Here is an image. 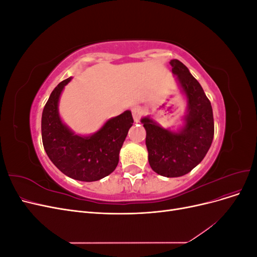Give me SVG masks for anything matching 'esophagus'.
Returning <instances> with one entry per match:
<instances>
[{"instance_id": "esophagus-1", "label": "esophagus", "mask_w": 257, "mask_h": 257, "mask_svg": "<svg viewBox=\"0 0 257 257\" xmlns=\"http://www.w3.org/2000/svg\"><path fill=\"white\" fill-rule=\"evenodd\" d=\"M144 109L141 107H135L132 109V113H133V118L136 123H138L139 120H141V116L144 114Z\"/></svg>"}]
</instances>
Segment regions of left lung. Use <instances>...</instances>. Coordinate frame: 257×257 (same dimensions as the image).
<instances>
[{
  "label": "left lung",
  "instance_id": "obj_1",
  "mask_svg": "<svg viewBox=\"0 0 257 257\" xmlns=\"http://www.w3.org/2000/svg\"><path fill=\"white\" fill-rule=\"evenodd\" d=\"M186 102L182 124L165 128L150 115L142 118L146 130L148 161L153 172L167 178L190 173L211 147L214 122L211 103L189 68L179 60L169 62Z\"/></svg>",
  "mask_w": 257,
  "mask_h": 257
}]
</instances>
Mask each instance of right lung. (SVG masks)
<instances>
[{"instance_id": "obj_1", "label": "right lung", "mask_w": 257, "mask_h": 257, "mask_svg": "<svg viewBox=\"0 0 257 257\" xmlns=\"http://www.w3.org/2000/svg\"><path fill=\"white\" fill-rule=\"evenodd\" d=\"M60 82L46 103L42 114V138L48 158L62 173L75 180L97 181L110 175L119 163V153L133 125L131 110L108 119L95 133L76 134L62 120L59 103L65 85Z\"/></svg>"}]
</instances>
